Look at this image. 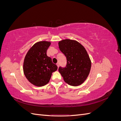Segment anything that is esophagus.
I'll list each match as a JSON object with an SVG mask.
<instances>
[{"mask_svg":"<svg viewBox=\"0 0 121 121\" xmlns=\"http://www.w3.org/2000/svg\"><path fill=\"white\" fill-rule=\"evenodd\" d=\"M56 65H57V67H58V68L59 67V63H57L56 64Z\"/></svg>","mask_w":121,"mask_h":121,"instance_id":"1","label":"esophagus"}]
</instances>
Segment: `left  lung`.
Returning <instances> with one entry per match:
<instances>
[{
    "mask_svg": "<svg viewBox=\"0 0 121 121\" xmlns=\"http://www.w3.org/2000/svg\"><path fill=\"white\" fill-rule=\"evenodd\" d=\"M58 46L67 60L66 67H60L58 71L69 85H80L87 78L91 67L90 58L85 47L76 40L69 39L60 41Z\"/></svg>",
    "mask_w": 121,
    "mask_h": 121,
    "instance_id": "1",
    "label": "left lung"
}]
</instances>
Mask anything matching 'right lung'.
<instances>
[{
    "instance_id": "right-lung-1",
    "label": "right lung",
    "mask_w": 121,
    "mask_h": 121,
    "mask_svg": "<svg viewBox=\"0 0 121 121\" xmlns=\"http://www.w3.org/2000/svg\"><path fill=\"white\" fill-rule=\"evenodd\" d=\"M50 41L35 43L28 50L23 63L24 75L34 86L41 87L48 83L52 73L57 69V65L47 56Z\"/></svg>"
}]
</instances>
